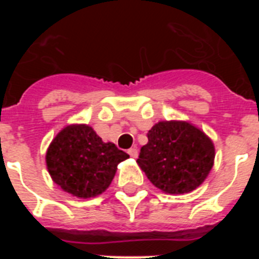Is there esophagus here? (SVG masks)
Returning <instances> with one entry per match:
<instances>
[{"mask_svg":"<svg viewBox=\"0 0 259 259\" xmlns=\"http://www.w3.org/2000/svg\"><path fill=\"white\" fill-rule=\"evenodd\" d=\"M128 154L131 155L132 158H137V155H139V150H137L136 148H131V149H128Z\"/></svg>","mask_w":259,"mask_h":259,"instance_id":"1","label":"esophagus"}]
</instances>
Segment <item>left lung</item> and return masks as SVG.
<instances>
[{"instance_id": "8db88e82", "label": "left lung", "mask_w": 259, "mask_h": 259, "mask_svg": "<svg viewBox=\"0 0 259 259\" xmlns=\"http://www.w3.org/2000/svg\"><path fill=\"white\" fill-rule=\"evenodd\" d=\"M214 144L189 122H158L148 132V144L137 163L164 193H188L200 187L214 164Z\"/></svg>"}]
</instances>
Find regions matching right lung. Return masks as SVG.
<instances>
[{"mask_svg": "<svg viewBox=\"0 0 259 259\" xmlns=\"http://www.w3.org/2000/svg\"><path fill=\"white\" fill-rule=\"evenodd\" d=\"M130 158L113 143L87 124L65 127L53 139L47 152V167L53 182L79 198L96 197L109 188L116 166Z\"/></svg>", "mask_w": 259, "mask_h": 259, "instance_id": "1", "label": "right lung"}]
</instances>
